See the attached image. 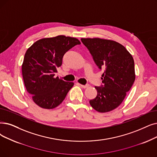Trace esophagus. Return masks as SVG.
<instances>
[{"mask_svg":"<svg viewBox=\"0 0 157 157\" xmlns=\"http://www.w3.org/2000/svg\"><path fill=\"white\" fill-rule=\"evenodd\" d=\"M79 85H80L81 87L83 88H87L88 86H89L88 85H81V84H79Z\"/></svg>","mask_w":157,"mask_h":157,"instance_id":"esophagus-1","label":"esophagus"}]
</instances>
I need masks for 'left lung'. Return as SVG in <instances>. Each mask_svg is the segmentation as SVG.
I'll return each mask as SVG.
<instances>
[{
    "label": "left lung",
    "mask_w": 157,
    "mask_h": 157,
    "mask_svg": "<svg viewBox=\"0 0 157 157\" xmlns=\"http://www.w3.org/2000/svg\"><path fill=\"white\" fill-rule=\"evenodd\" d=\"M95 63L103 69L101 86H95L97 96L89 103L96 111L105 113L118 107L130 90L135 79L134 60L125 47L110 40L81 38Z\"/></svg>",
    "instance_id": "8db88e82"
}]
</instances>
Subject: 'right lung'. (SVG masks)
<instances>
[{
	"label": "right lung",
	"mask_w": 157,
	"mask_h": 157,
	"mask_svg": "<svg viewBox=\"0 0 157 157\" xmlns=\"http://www.w3.org/2000/svg\"><path fill=\"white\" fill-rule=\"evenodd\" d=\"M81 44L77 38L59 35L40 39L27 50L22 66L28 92L40 107L52 109L62 103L74 83L54 78L64 54Z\"/></svg>",
	"instance_id": "right-lung-1"
}]
</instances>
